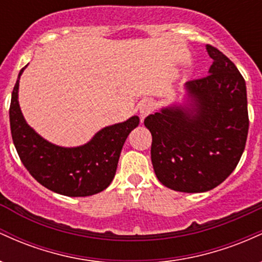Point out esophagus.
I'll return each instance as SVG.
<instances>
[{
    "label": "esophagus",
    "mask_w": 262,
    "mask_h": 262,
    "mask_svg": "<svg viewBox=\"0 0 262 262\" xmlns=\"http://www.w3.org/2000/svg\"><path fill=\"white\" fill-rule=\"evenodd\" d=\"M154 111V103L151 101H144L140 106V117L141 119L145 118L150 113Z\"/></svg>",
    "instance_id": "34e87169"
}]
</instances>
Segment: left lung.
I'll return each instance as SVG.
<instances>
[{"label": "left lung", "mask_w": 262, "mask_h": 262, "mask_svg": "<svg viewBox=\"0 0 262 262\" xmlns=\"http://www.w3.org/2000/svg\"><path fill=\"white\" fill-rule=\"evenodd\" d=\"M209 75L186 82L192 103L149 114L151 162L162 185L187 193L217 187L233 172L249 130L245 80L213 45Z\"/></svg>", "instance_id": "obj_1"}]
</instances>
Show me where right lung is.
<instances>
[{
  "mask_svg": "<svg viewBox=\"0 0 262 262\" xmlns=\"http://www.w3.org/2000/svg\"><path fill=\"white\" fill-rule=\"evenodd\" d=\"M22 69L12 91L11 134L20 161L37 181L69 197H86L106 189L116 175L123 144L139 124L137 116L103 128L79 148H61L44 140L27 124L18 104Z\"/></svg>",
  "mask_w": 262,
  "mask_h": 262,
  "instance_id": "1",
  "label": "right lung"
}]
</instances>
